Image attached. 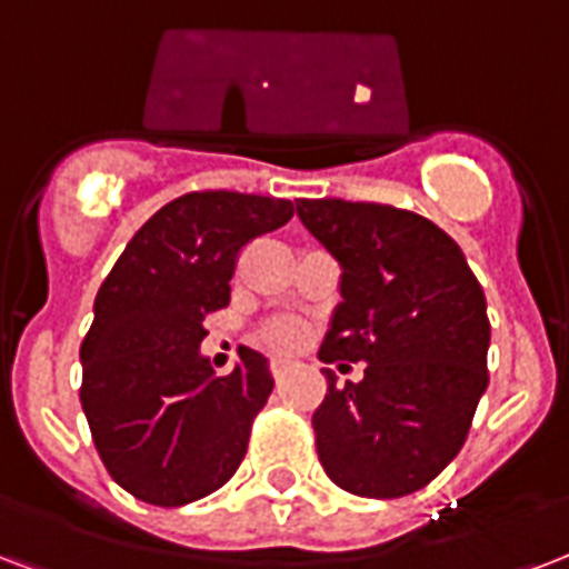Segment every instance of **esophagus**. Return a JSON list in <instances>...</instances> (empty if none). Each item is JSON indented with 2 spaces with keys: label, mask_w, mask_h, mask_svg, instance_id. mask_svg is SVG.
Instances as JSON below:
<instances>
[{
  "label": "esophagus",
  "mask_w": 569,
  "mask_h": 569,
  "mask_svg": "<svg viewBox=\"0 0 569 569\" xmlns=\"http://www.w3.org/2000/svg\"><path fill=\"white\" fill-rule=\"evenodd\" d=\"M288 371H290L288 359H272V362H270V373L276 377V380H281V377H284Z\"/></svg>",
  "instance_id": "1"
}]
</instances>
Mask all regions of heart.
Returning <instances> with one entry per match:
<instances>
[{"instance_id":"obj_1","label":"heart","mask_w":569,"mask_h":569,"mask_svg":"<svg viewBox=\"0 0 569 569\" xmlns=\"http://www.w3.org/2000/svg\"><path fill=\"white\" fill-rule=\"evenodd\" d=\"M254 345L270 350V353H290L302 345V326L297 320H288V317H276V320H267L254 329Z\"/></svg>"}]
</instances>
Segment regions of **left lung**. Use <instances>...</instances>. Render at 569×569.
I'll list each match as a JSON object with an SVG mask.
<instances>
[{
    "label": "left lung",
    "mask_w": 569,
    "mask_h": 569,
    "mask_svg": "<svg viewBox=\"0 0 569 569\" xmlns=\"http://www.w3.org/2000/svg\"><path fill=\"white\" fill-rule=\"evenodd\" d=\"M297 216L345 270L320 362H365L362 382L326 371L317 457L353 496H409L460 453L490 382L481 284L460 246L412 210L299 198Z\"/></svg>",
    "instance_id": "obj_1"
}]
</instances>
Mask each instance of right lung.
Wrapping results in <instances>:
<instances>
[{
	"label": "right lung",
	"mask_w": 569,
	"mask_h": 569,
	"mask_svg": "<svg viewBox=\"0 0 569 569\" xmlns=\"http://www.w3.org/2000/svg\"><path fill=\"white\" fill-rule=\"evenodd\" d=\"M290 216L284 198L187 192L136 231L97 290L79 400L106 472L136 499L180 508L243 463L272 391L267 359L240 347V365L216 377L198 345L231 299L240 252Z\"/></svg>",
	"instance_id": "right-lung-1"
}]
</instances>
